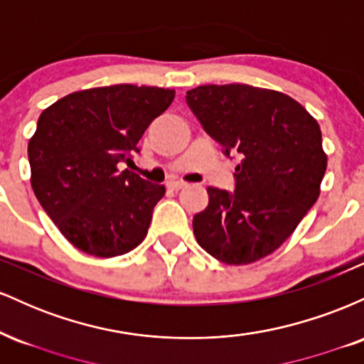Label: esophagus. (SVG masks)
<instances>
[{
	"instance_id": "esophagus-1",
	"label": "esophagus",
	"mask_w": 364,
	"mask_h": 364,
	"mask_svg": "<svg viewBox=\"0 0 364 364\" xmlns=\"http://www.w3.org/2000/svg\"><path fill=\"white\" fill-rule=\"evenodd\" d=\"M168 186L171 188V190L178 191V190H183V188H186L188 185H186V183H183V181H169Z\"/></svg>"
}]
</instances>
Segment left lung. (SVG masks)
Instances as JSON below:
<instances>
[{
  "mask_svg": "<svg viewBox=\"0 0 364 364\" xmlns=\"http://www.w3.org/2000/svg\"><path fill=\"white\" fill-rule=\"evenodd\" d=\"M186 102L224 154L237 152L235 191L207 188L193 232L228 265L267 257L289 237L320 195L327 169L318 123L298 101L245 83L200 85Z\"/></svg>",
  "mask_w": 364,
  "mask_h": 364,
  "instance_id": "1",
  "label": "left lung"
}]
</instances>
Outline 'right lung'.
<instances>
[{
	"label": "right lung",
	"instance_id": "1",
	"mask_svg": "<svg viewBox=\"0 0 364 364\" xmlns=\"http://www.w3.org/2000/svg\"><path fill=\"white\" fill-rule=\"evenodd\" d=\"M173 99L171 89L121 83L73 92L39 116L28 140L31 185L75 248L111 258L147 236L166 188L119 164L140 152L141 135Z\"/></svg>",
	"mask_w": 364,
	"mask_h": 364
}]
</instances>
